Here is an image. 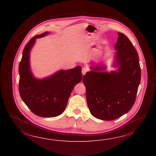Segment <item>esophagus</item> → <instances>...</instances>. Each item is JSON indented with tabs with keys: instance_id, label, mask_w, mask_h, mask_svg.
I'll list each match as a JSON object with an SVG mask.
<instances>
[{
	"instance_id": "34e87169",
	"label": "esophagus",
	"mask_w": 156,
	"mask_h": 156,
	"mask_svg": "<svg viewBox=\"0 0 156 156\" xmlns=\"http://www.w3.org/2000/svg\"><path fill=\"white\" fill-rule=\"evenodd\" d=\"M87 71V70L86 68H85V67H83L82 68V73L83 75H85Z\"/></svg>"
}]
</instances>
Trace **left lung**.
<instances>
[{"label":"left lung","mask_w":156,"mask_h":156,"mask_svg":"<svg viewBox=\"0 0 156 156\" xmlns=\"http://www.w3.org/2000/svg\"><path fill=\"white\" fill-rule=\"evenodd\" d=\"M114 67L117 71H104L105 66L91 67L83 77L90 113L105 121L115 119L128 113L134 104L141 81L138 55L129 38L118 33Z\"/></svg>","instance_id":"obj_1"}]
</instances>
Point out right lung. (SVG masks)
<instances>
[{
  "mask_svg": "<svg viewBox=\"0 0 156 156\" xmlns=\"http://www.w3.org/2000/svg\"><path fill=\"white\" fill-rule=\"evenodd\" d=\"M48 32L37 35L24 48L19 65V91L20 97L34 114L42 117H54L66 108L71 91L82 78V68L58 71L46 78H35L30 69V52L35 39L47 35Z\"/></svg>",
  "mask_w": 156,
  "mask_h": 156,
  "instance_id": "obj_1",
  "label": "right lung"
}]
</instances>
